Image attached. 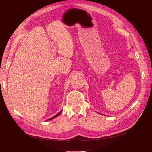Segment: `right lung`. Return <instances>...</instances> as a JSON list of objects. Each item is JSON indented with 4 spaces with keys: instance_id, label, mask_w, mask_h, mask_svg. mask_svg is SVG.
I'll return each mask as SVG.
<instances>
[{
    "instance_id": "add662e5",
    "label": "right lung",
    "mask_w": 152,
    "mask_h": 152,
    "mask_svg": "<svg viewBox=\"0 0 152 152\" xmlns=\"http://www.w3.org/2000/svg\"><path fill=\"white\" fill-rule=\"evenodd\" d=\"M61 112H62V110H61V111L60 112H59L58 113H57L56 115H54V117H51V118H49V119H48V120L47 121H50V120H52V119H53V118H56V117H57L58 115H59V114H60L61 113Z\"/></svg>"
}]
</instances>
